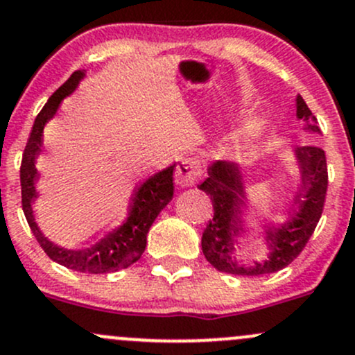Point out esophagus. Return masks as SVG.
Masks as SVG:
<instances>
[{
  "label": "esophagus",
  "instance_id": "1",
  "mask_svg": "<svg viewBox=\"0 0 355 355\" xmlns=\"http://www.w3.org/2000/svg\"><path fill=\"white\" fill-rule=\"evenodd\" d=\"M200 177H202V166H200L199 158H196V156L182 158L180 163L177 165V170H175V182L182 187L193 185Z\"/></svg>",
  "mask_w": 355,
  "mask_h": 355
}]
</instances>
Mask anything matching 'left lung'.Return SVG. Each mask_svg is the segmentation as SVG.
<instances>
[{
  "instance_id": "8db88e82",
  "label": "left lung",
  "mask_w": 355,
  "mask_h": 355,
  "mask_svg": "<svg viewBox=\"0 0 355 355\" xmlns=\"http://www.w3.org/2000/svg\"><path fill=\"white\" fill-rule=\"evenodd\" d=\"M296 115L306 122V130L320 134L316 117L301 95L296 96ZM294 155L301 168L303 189L286 223L279 226L266 223L262 226L268 253L266 260L253 263L236 262L233 255L236 238L246 231L243 214L250 207L241 168L226 162H214L207 168V178L197 187L211 197L214 216L202 233V252L207 262L219 272L234 275L272 274L289 266L303 252L325 204L327 156L316 146H300L294 149Z\"/></svg>"
}]
</instances>
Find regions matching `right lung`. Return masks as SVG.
Listing matches in <instances>:
<instances>
[{"label":"right lung","instance_id":"right-lung-1","mask_svg":"<svg viewBox=\"0 0 355 355\" xmlns=\"http://www.w3.org/2000/svg\"><path fill=\"white\" fill-rule=\"evenodd\" d=\"M85 78L83 71H74L69 80L62 85L54 95L47 100L44 109L39 112L35 122H33L32 132L25 146L24 158L20 168V184H21V207H24L25 218L32 230L33 236L37 238L39 245L49 259L61 266L76 272H88V274H109L117 272L121 268H128L134 262L141 259L144 248H146L148 231L155 219L162 212L173 197V170L175 165H170L165 170L151 175L143 184L137 187L130 199L129 214L125 221L109 234L83 250H68L52 243L47 236H44L39 230L33 216L32 204L37 199L35 182L39 180V171L35 168V158L42 151V134L47 122L58 112L59 105L66 96L76 89L80 81Z\"/></svg>","mask_w":355,"mask_h":355}]
</instances>
